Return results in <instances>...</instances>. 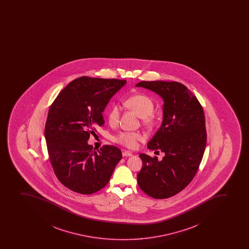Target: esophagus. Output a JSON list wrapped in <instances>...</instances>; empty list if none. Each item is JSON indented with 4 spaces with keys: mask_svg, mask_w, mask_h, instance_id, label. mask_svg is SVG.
<instances>
[{
    "mask_svg": "<svg viewBox=\"0 0 249 249\" xmlns=\"http://www.w3.org/2000/svg\"><path fill=\"white\" fill-rule=\"evenodd\" d=\"M122 155H123L124 157H130V156H132V153L129 151H123L122 152Z\"/></svg>",
    "mask_w": 249,
    "mask_h": 249,
    "instance_id": "1",
    "label": "esophagus"
}]
</instances>
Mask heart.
Wrapping results in <instances>:
<instances>
[{
	"label": "heart",
	"mask_w": 249,
	"mask_h": 249,
	"mask_svg": "<svg viewBox=\"0 0 249 249\" xmlns=\"http://www.w3.org/2000/svg\"><path fill=\"white\" fill-rule=\"evenodd\" d=\"M126 108L131 109L137 115L142 118V122L145 125H151L154 123L152 113L155 109V104L151 98L143 94H133L127 98L124 103ZM120 116V108L118 105H113L108 112V120L111 124H116ZM143 135L140 132L122 131L114 135L112 140L129 149H135L140 140H143Z\"/></svg>",
	"instance_id": "b5f03b06"
}]
</instances>
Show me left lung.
<instances>
[{"instance_id": "left-lung-1", "label": "left lung", "mask_w": 249, "mask_h": 249, "mask_svg": "<svg viewBox=\"0 0 249 249\" xmlns=\"http://www.w3.org/2000/svg\"><path fill=\"white\" fill-rule=\"evenodd\" d=\"M155 92L163 100V121L148 149L164 153L158 158L140 154L143 167L137 175L142 191L158 199L168 198L193 180L207 142L203 107L195 95L176 81H141L136 85Z\"/></svg>"}]
</instances>
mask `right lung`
<instances>
[{"mask_svg":"<svg viewBox=\"0 0 249 249\" xmlns=\"http://www.w3.org/2000/svg\"><path fill=\"white\" fill-rule=\"evenodd\" d=\"M126 80L77 78L58 94L49 109L45 137L58 179L72 191L91 195L109 183L122 159L120 149L104 145L95 151L87 141L105 123L109 100Z\"/></svg>","mask_w":249,"mask_h":249,"instance_id":"right-lung-1","label":"right lung"}]
</instances>
